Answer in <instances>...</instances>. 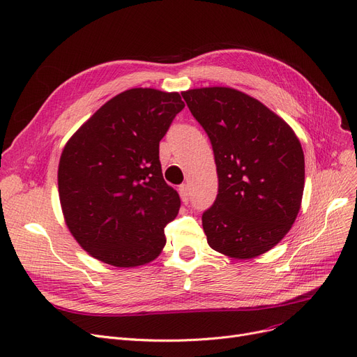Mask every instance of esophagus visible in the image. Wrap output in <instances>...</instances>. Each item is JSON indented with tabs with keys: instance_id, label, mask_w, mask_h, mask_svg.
Instances as JSON below:
<instances>
[{
	"instance_id": "34e87169",
	"label": "esophagus",
	"mask_w": 357,
	"mask_h": 357,
	"mask_svg": "<svg viewBox=\"0 0 357 357\" xmlns=\"http://www.w3.org/2000/svg\"><path fill=\"white\" fill-rule=\"evenodd\" d=\"M179 194H181V198L183 203H188L190 199V185L188 183H183L179 187Z\"/></svg>"
}]
</instances>
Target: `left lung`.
I'll list each match as a JSON object with an SVG mask.
<instances>
[{
  "instance_id": "left-lung-1",
  "label": "left lung",
  "mask_w": 357,
  "mask_h": 357,
  "mask_svg": "<svg viewBox=\"0 0 357 357\" xmlns=\"http://www.w3.org/2000/svg\"><path fill=\"white\" fill-rule=\"evenodd\" d=\"M182 98L210 138L219 178V194L203 213L208 245L236 259L266 254L301 210L299 138L284 119L236 89H191Z\"/></svg>"
}]
</instances>
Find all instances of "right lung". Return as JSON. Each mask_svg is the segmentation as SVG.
Instances as JSON below:
<instances>
[{
  "label": "right lung",
  "instance_id": "1",
  "mask_svg": "<svg viewBox=\"0 0 357 357\" xmlns=\"http://www.w3.org/2000/svg\"><path fill=\"white\" fill-rule=\"evenodd\" d=\"M179 93L130 89L93 114L67 142L58 192L74 239L114 267L158 258L165 226L181 207L163 179L159 143L183 109Z\"/></svg>",
  "mask_w": 357,
  "mask_h": 357
}]
</instances>
